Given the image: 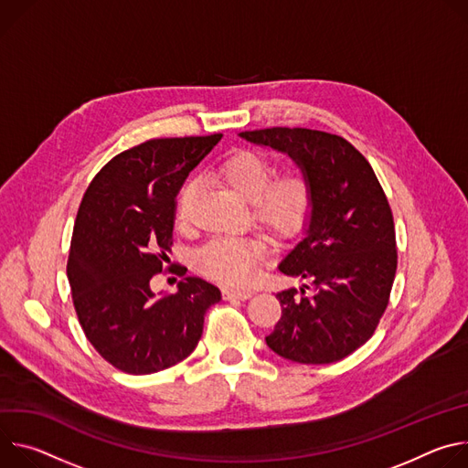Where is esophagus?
<instances>
[{"mask_svg": "<svg viewBox=\"0 0 468 468\" xmlns=\"http://www.w3.org/2000/svg\"><path fill=\"white\" fill-rule=\"evenodd\" d=\"M252 293L250 292H247V290H230V288H225L223 290V297L227 299V301H232V299H249Z\"/></svg>", "mask_w": 468, "mask_h": 468, "instance_id": "1", "label": "esophagus"}]
</instances>
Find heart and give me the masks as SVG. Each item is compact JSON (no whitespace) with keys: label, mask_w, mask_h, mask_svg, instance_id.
<instances>
[{"label":"heart","mask_w":468,"mask_h":468,"mask_svg":"<svg viewBox=\"0 0 468 468\" xmlns=\"http://www.w3.org/2000/svg\"><path fill=\"white\" fill-rule=\"evenodd\" d=\"M214 175L249 204L254 223L273 238L288 239L299 234L314 210V184L301 167L275 175V164L266 154L239 148L223 158ZM197 184L186 182L176 197V221L189 227L197 200ZM268 245L262 238H216L197 254V268L207 279L227 286L249 284L264 261Z\"/></svg>","instance_id":"1"}]
</instances>
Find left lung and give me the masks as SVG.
<instances>
[{"label":"left lung","mask_w":468,"mask_h":468,"mask_svg":"<svg viewBox=\"0 0 468 468\" xmlns=\"http://www.w3.org/2000/svg\"><path fill=\"white\" fill-rule=\"evenodd\" d=\"M241 137L288 152L314 184L306 238L279 270L303 288L277 293L281 320L268 346L299 365H329L376 333L398 268L394 218L368 160L344 137L264 128Z\"/></svg>","instance_id":"left-lung-1"}]
</instances>
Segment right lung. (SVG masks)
<instances>
[{
	"label": "right lung",
	"instance_id": "add662e5",
	"mask_svg": "<svg viewBox=\"0 0 468 468\" xmlns=\"http://www.w3.org/2000/svg\"><path fill=\"white\" fill-rule=\"evenodd\" d=\"M221 133L150 139L117 154L90 180L76 216L67 275L80 325L103 360L146 376L184 360L198 344L218 286L197 277L155 297L150 281L165 271L176 195Z\"/></svg>",
	"mask_w": 468,
	"mask_h": 468
}]
</instances>
